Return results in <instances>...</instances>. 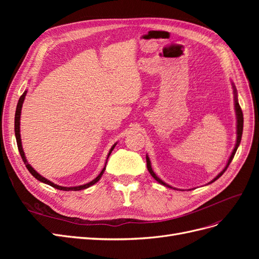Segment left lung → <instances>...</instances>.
Wrapping results in <instances>:
<instances>
[{"label":"left lung","instance_id":"obj_1","mask_svg":"<svg viewBox=\"0 0 259 259\" xmlns=\"http://www.w3.org/2000/svg\"><path fill=\"white\" fill-rule=\"evenodd\" d=\"M231 85H232V89H233L234 111H236V116H237V140H236V146H234L233 150H232V152H231V154H230V156H229V159H228V162H227V164H226V166L224 167V169H223V170L221 171V173H219V174H218V175H217L213 180H210V182H209L208 184H206V185H209V184H211V183H214L215 180H217L219 177H221V176L225 173L226 169L228 168L229 164L231 163V161H232V159H233L234 154H236V152H237V150H238V147L240 146V143H241L242 133H243V113H242L241 107H240V105H239V101H238V92H237V89H236V85L233 84V82H231ZM146 160H147V168H148V170H149V173L151 174V176L156 180V182H158V183H159V184H161V185H163V186H165V187L170 188V189H176V188H174V187H171V186L167 185L166 183H164L163 180H162L160 177H158V175H156V174L154 173L153 169H152V167H151V161H150V159H149L148 154H146ZM176 190H178V189H176Z\"/></svg>","mask_w":259,"mask_h":259}]
</instances>
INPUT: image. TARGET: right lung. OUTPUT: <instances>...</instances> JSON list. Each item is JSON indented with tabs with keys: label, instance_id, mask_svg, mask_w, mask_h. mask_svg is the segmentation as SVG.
I'll return each instance as SVG.
<instances>
[{
	"label": "right lung",
	"instance_id": "add662e5",
	"mask_svg": "<svg viewBox=\"0 0 259 259\" xmlns=\"http://www.w3.org/2000/svg\"><path fill=\"white\" fill-rule=\"evenodd\" d=\"M27 93H28V90H26L25 92H23V94L22 95L20 96V98H19V100H18V104H17V108H16V113H15V136H16V140H17V146H18V150H19V153H20V155H21V158H22V161H23V163L26 164V167L28 168V170L30 171L31 173V175H32L34 178H36L37 180H40L41 183H44V184H46V185H50V186H52V187H54V188H56V189H58V190H64V191H79V190H83V189H86V188H89V187H91V186H93L94 184H96L98 180L101 178V176H103V174H104V171H105V169H106V165H107V162H108V159H109V156H110V154H111V152H112V150L114 149V147L116 146V144L117 143H115L112 147H111V149L110 150H109V153H108V155H107V159H106V163H105V166H104V168L101 169V171L99 173V175L95 178V179H93L92 182H90V183H88V184H84V185H81V186H73V187H62V186H59V185H57V184H54L53 182H51V180H49L48 178H45V177H43L42 175H40L37 173V171L30 165V164L28 163V161H27V158H26V154H25V152H23V149H22V144H21V137H20V115H21V108H22V104H23V101H25V98H26V95H27Z\"/></svg>",
	"mask_w": 259,
	"mask_h": 259
}]
</instances>
